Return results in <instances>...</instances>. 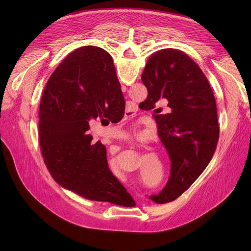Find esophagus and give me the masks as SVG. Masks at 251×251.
Here are the masks:
<instances>
[{
    "label": "esophagus",
    "instance_id": "34e87169",
    "mask_svg": "<svg viewBox=\"0 0 251 251\" xmlns=\"http://www.w3.org/2000/svg\"><path fill=\"white\" fill-rule=\"evenodd\" d=\"M126 113H127V114H128V115H130V114H129V112H126ZM125 116H127V115H126V114H125Z\"/></svg>",
    "mask_w": 251,
    "mask_h": 251
}]
</instances>
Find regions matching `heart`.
Returning <instances> with one entry per match:
<instances>
[{"instance_id":"obj_1","label":"heart","mask_w":251,"mask_h":251,"mask_svg":"<svg viewBox=\"0 0 251 251\" xmlns=\"http://www.w3.org/2000/svg\"><path fill=\"white\" fill-rule=\"evenodd\" d=\"M109 164H110V165H112V164H114V165H116V162H115V161H114V160H110V161H109Z\"/></svg>"}]
</instances>
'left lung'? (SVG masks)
Returning a JSON list of instances; mask_svg holds the SVG:
<instances>
[{
	"label": "left lung",
	"mask_w": 251,
	"mask_h": 251,
	"mask_svg": "<svg viewBox=\"0 0 251 251\" xmlns=\"http://www.w3.org/2000/svg\"><path fill=\"white\" fill-rule=\"evenodd\" d=\"M141 80L148 88L141 110H154L157 132L171 160L166 187L150 199L155 203L175 201L200 177L216 151L219 123L214 92L204 73L185 52L160 50L149 58Z\"/></svg>",
	"instance_id": "8db88e82"
}]
</instances>
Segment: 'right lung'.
<instances>
[{"label":"right lung","instance_id":"right-lung-1","mask_svg":"<svg viewBox=\"0 0 251 251\" xmlns=\"http://www.w3.org/2000/svg\"><path fill=\"white\" fill-rule=\"evenodd\" d=\"M125 100L107 50L81 47L52 72L39 103L38 136L45 165L60 186L83 199L127 206L133 202L109 169L107 151L94 142L88 121L117 123Z\"/></svg>","mask_w":251,"mask_h":251}]
</instances>
